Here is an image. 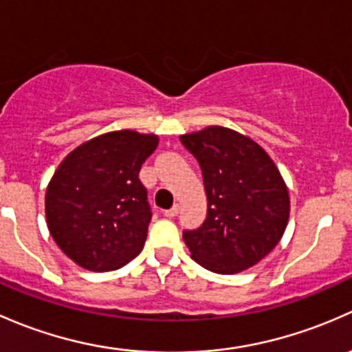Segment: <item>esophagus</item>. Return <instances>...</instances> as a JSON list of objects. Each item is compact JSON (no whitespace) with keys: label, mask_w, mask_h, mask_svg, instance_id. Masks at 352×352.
I'll return each mask as SVG.
<instances>
[{"label":"esophagus","mask_w":352,"mask_h":352,"mask_svg":"<svg viewBox=\"0 0 352 352\" xmlns=\"http://www.w3.org/2000/svg\"><path fill=\"white\" fill-rule=\"evenodd\" d=\"M177 213H179V205H173L171 208H169V210H166V212H164V215L168 217V219H175V217L177 215Z\"/></svg>","instance_id":"obj_1"}]
</instances>
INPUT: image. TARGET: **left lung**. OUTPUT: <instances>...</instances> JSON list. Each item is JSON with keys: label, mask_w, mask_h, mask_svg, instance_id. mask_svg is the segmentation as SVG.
<instances>
[{"label": "left lung", "mask_w": 352, "mask_h": 352, "mask_svg": "<svg viewBox=\"0 0 352 352\" xmlns=\"http://www.w3.org/2000/svg\"><path fill=\"white\" fill-rule=\"evenodd\" d=\"M201 168L208 210L200 229L183 232L205 270L235 274L276 248L289 217V195L267 152L248 135L212 125L179 137Z\"/></svg>", "instance_id": "obj_1"}]
</instances>
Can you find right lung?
<instances>
[{"label":"right lung","instance_id":"obj_1","mask_svg":"<svg viewBox=\"0 0 352 352\" xmlns=\"http://www.w3.org/2000/svg\"><path fill=\"white\" fill-rule=\"evenodd\" d=\"M157 144L154 133L108 132L56 169L45 191L47 227L78 266L113 271L142 251L152 213L139 171Z\"/></svg>","mask_w":352,"mask_h":352}]
</instances>
